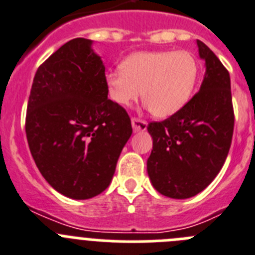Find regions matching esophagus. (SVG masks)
I'll return each mask as SVG.
<instances>
[{"label": "esophagus", "instance_id": "esophagus-1", "mask_svg": "<svg viewBox=\"0 0 255 255\" xmlns=\"http://www.w3.org/2000/svg\"><path fill=\"white\" fill-rule=\"evenodd\" d=\"M130 122H132V127L134 132H138V130H144L147 128V122H144L142 119L139 118H132L130 119Z\"/></svg>", "mask_w": 255, "mask_h": 255}]
</instances>
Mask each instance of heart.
Returning a JSON list of instances; mask_svg holds the SVG:
<instances>
[{
  "label": "heart",
  "mask_w": 255,
  "mask_h": 255,
  "mask_svg": "<svg viewBox=\"0 0 255 255\" xmlns=\"http://www.w3.org/2000/svg\"><path fill=\"white\" fill-rule=\"evenodd\" d=\"M198 77L197 61L187 50H144L128 56L122 68L107 73L108 95L127 107L138 99L151 113L166 118L182 111L190 100Z\"/></svg>",
  "instance_id": "b5f03b06"
}]
</instances>
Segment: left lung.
Returning a JSON list of instances; mask_svg holds the SVG:
<instances>
[{"instance_id":"1","label":"left lung","mask_w":255,"mask_h":255,"mask_svg":"<svg viewBox=\"0 0 255 255\" xmlns=\"http://www.w3.org/2000/svg\"><path fill=\"white\" fill-rule=\"evenodd\" d=\"M206 75L198 93L182 111L147 126L152 151L147 173L162 196L184 199L205 189L221 170L234 133L229 71L203 42L197 40Z\"/></svg>"}]
</instances>
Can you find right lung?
Here are the masks:
<instances>
[{
	"mask_svg": "<svg viewBox=\"0 0 255 255\" xmlns=\"http://www.w3.org/2000/svg\"><path fill=\"white\" fill-rule=\"evenodd\" d=\"M91 44L72 39L39 66L25 119L39 171L73 199L107 189L132 134L125 108L108 99L105 67Z\"/></svg>",
	"mask_w": 255,
	"mask_h": 255,
	"instance_id": "1",
	"label": "right lung"
}]
</instances>
